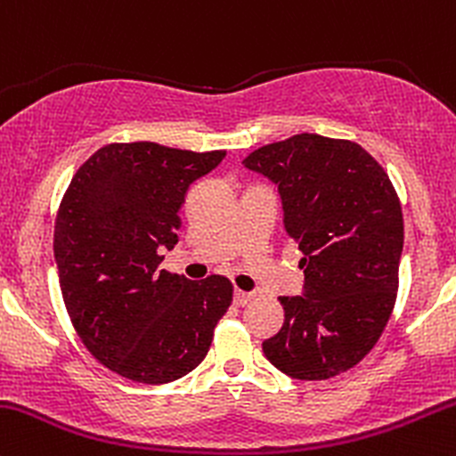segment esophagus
I'll use <instances>...</instances> for the list:
<instances>
[{"instance_id": "1", "label": "esophagus", "mask_w": 456, "mask_h": 456, "mask_svg": "<svg viewBox=\"0 0 456 456\" xmlns=\"http://www.w3.org/2000/svg\"><path fill=\"white\" fill-rule=\"evenodd\" d=\"M255 294L252 292H243V289H234V305H239V307H243V305H248L252 300Z\"/></svg>"}]
</instances>
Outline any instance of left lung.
I'll return each mask as SVG.
<instances>
[{"mask_svg":"<svg viewBox=\"0 0 456 456\" xmlns=\"http://www.w3.org/2000/svg\"><path fill=\"white\" fill-rule=\"evenodd\" d=\"M279 186L283 224L303 252V297L263 354L297 379H330L382 336L400 285L402 204L387 171L351 140L298 134L243 159Z\"/></svg>","mask_w":456,"mask_h":456,"instance_id":"left-lung-1","label":"left lung"}]
</instances>
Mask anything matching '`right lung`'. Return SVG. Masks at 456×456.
I'll return each mask as SVG.
<instances>
[{
    "instance_id": "obj_1",
    "label": "right lung",
    "mask_w": 456,
    "mask_h": 456,
    "mask_svg": "<svg viewBox=\"0 0 456 456\" xmlns=\"http://www.w3.org/2000/svg\"><path fill=\"white\" fill-rule=\"evenodd\" d=\"M224 158L107 144L61 200L54 259L69 321L89 354L126 379L167 384L191 373L232 303L226 276L189 281L158 270L164 248L177 243L186 191Z\"/></svg>"
}]
</instances>
